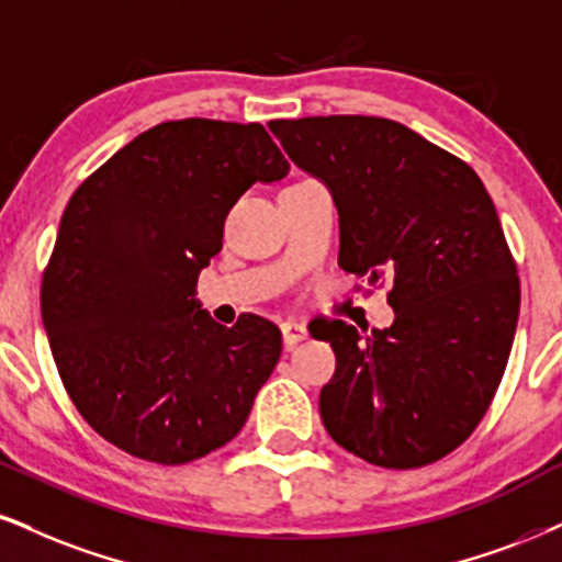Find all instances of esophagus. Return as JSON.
I'll return each mask as SVG.
<instances>
[{
    "label": "esophagus",
    "instance_id": "34e87169",
    "mask_svg": "<svg viewBox=\"0 0 562 562\" xmlns=\"http://www.w3.org/2000/svg\"><path fill=\"white\" fill-rule=\"evenodd\" d=\"M281 334H283V346H286V351H292L296 344L307 338V328H304L302 323L289 321V323L281 325Z\"/></svg>",
    "mask_w": 562,
    "mask_h": 562
}]
</instances>
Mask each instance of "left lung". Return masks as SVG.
<instances>
[{
  "label": "left lung",
  "instance_id": "left-lung-1",
  "mask_svg": "<svg viewBox=\"0 0 562 562\" xmlns=\"http://www.w3.org/2000/svg\"><path fill=\"white\" fill-rule=\"evenodd\" d=\"M289 158L328 184L338 266L387 283L391 328L323 321L336 351L321 391L328 435L385 469L440 461L474 432L501 385L518 323L516 260L467 161L383 116L273 120Z\"/></svg>",
  "mask_w": 562,
  "mask_h": 562
}]
</instances>
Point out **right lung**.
<instances>
[{"mask_svg": "<svg viewBox=\"0 0 562 562\" xmlns=\"http://www.w3.org/2000/svg\"><path fill=\"white\" fill-rule=\"evenodd\" d=\"M289 175L258 122L150 127L72 192L41 279V317L67 396L103 440L179 467L237 438L281 357L258 315L218 325L195 302L224 218Z\"/></svg>", "mask_w": 562, "mask_h": 562, "instance_id": "right-lung-1", "label": "right lung"}]
</instances>
